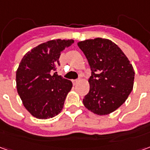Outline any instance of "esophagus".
Segmentation results:
<instances>
[{
    "label": "esophagus",
    "instance_id": "obj_1",
    "mask_svg": "<svg viewBox=\"0 0 150 150\" xmlns=\"http://www.w3.org/2000/svg\"><path fill=\"white\" fill-rule=\"evenodd\" d=\"M79 81H80L79 79H76V80H72V83H73L74 84H77Z\"/></svg>",
    "mask_w": 150,
    "mask_h": 150
}]
</instances>
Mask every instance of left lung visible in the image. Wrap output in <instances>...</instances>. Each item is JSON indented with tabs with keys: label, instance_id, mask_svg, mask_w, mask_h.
<instances>
[{
	"label": "left lung",
	"instance_id": "left-lung-1",
	"mask_svg": "<svg viewBox=\"0 0 150 150\" xmlns=\"http://www.w3.org/2000/svg\"><path fill=\"white\" fill-rule=\"evenodd\" d=\"M91 70L90 90L83 103L99 116L108 115L122 105L133 88L135 72L119 46L106 38L79 42Z\"/></svg>",
	"mask_w": 150,
	"mask_h": 150
}]
</instances>
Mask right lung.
<instances>
[{
  "label": "right lung",
  "instance_id": "add662e5",
  "mask_svg": "<svg viewBox=\"0 0 150 150\" xmlns=\"http://www.w3.org/2000/svg\"><path fill=\"white\" fill-rule=\"evenodd\" d=\"M73 43V39L42 43L28 51L19 64L18 93L26 110L38 119L52 118L62 111L72 83L56 71L61 53Z\"/></svg>",
  "mask_w": 150,
  "mask_h": 150
}]
</instances>
